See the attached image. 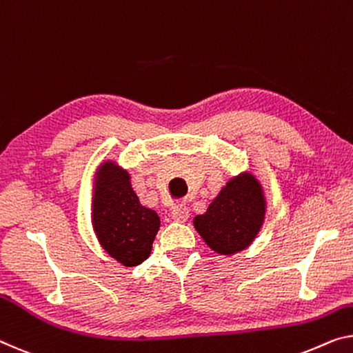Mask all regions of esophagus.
I'll use <instances>...</instances> for the list:
<instances>
[{"label":"esophagus","instance_id":"obj_1","mask_svg":"<svg viewBox=\"0 0 353 353\" xmlns=\"http://www.w3.org/2000/svg\"><path fill=\"white\" fill-rule=\"evenodd\" d=\"M171 217L176 220V222H187L188 217H190V210L185 206V204H177V206L172 208L171 210Z\"/></svg>","mask_w":353,"mask_h":353}]
</instances>
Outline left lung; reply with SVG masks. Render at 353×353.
<instances>
[{"instance_id":"1","label":"left lung","mask_w":353,"mask_h":353,"mask_svg":"<svg viewBox=\"0 0 353 353\" xmlns=\"http://www.w3.org/2000/svg\"><path fill=\"white\" fill-rule=\"evenodd\" d=\"M265 219V198L256 179L241 174L222 188L208 212L196 215L194 228L210 249L222 255L244 250Z\"/></svg>"}]
</instances>
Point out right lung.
Here are the masks:
<instances>
[{"instance_id": "1", "label": "right lung", "mask_w": 353, "mask_h": 353, "mask_svg": "<svg viewBox=\"0 0 353 353\" xmlns=\"http://www.w3.org/2000/svg\"><path fill=\"white\" fill-rule=\"evenodd\" d=\"M93 227L112 259L123 266H138L149 259L160 219L154 210L141 206L128 174L106 163L98 171Z\"/></svg>"}]
</instances>
